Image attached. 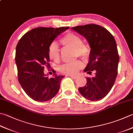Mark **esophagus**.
<instances>
[{"instance_id":"esophagus-1","label":"esophagus","mask_w":133,"mask_h":133,"mask_svg":"<svg viewBox=\"0 0 133 133\" xmlns=\"http://www.w3.org/2000/svg\"><path fill=\"white\" fill-rule=\"evenodd\" d=\"M69 76L71 78H72V79H77V76H74V75H69Z\"/></svg>"}]
</instances>
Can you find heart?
<instances>
[{
	"label": "heart",
	"instance_id": "heart-1",
	"mask_svg": "<svg viewBox=\"0 0 133 133\" xmlns=\"http://www.w3.org/2000/svg\"><path fill=\"white\" fill-rule=\"evenodd\" d=\"M61 44L66 47L73 48L75 57L79 56L84 59H88L91 54L90 48L87 44L82 43V39L79 36L73 33H68L61 39ZM48 55L54 62H58L60 59V51L58 44L52 43L48 48ZM84 63L82 61H77L72 63H66L59 67L60 71L64 74L74 75L83 68Z\"/></svg>",
	"mask_w": 133,
	"mask_h": 133
}]
</instances>
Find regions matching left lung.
Returning <instances> with one entry per match:
<instances>
[{
  "instance_id": "left-lung-1",
  "label": "left lung",
  "mask_w": 133,
  "mask_h": 133,
  "mask_svg": "<svg viewBox=\"0 0 133 133\" xmlns=\"http://www.w3.org/2000/svg\"><path fill=\"white\" fill-rule=\"evenodd\" d=\"M87 39L91 48L89 62L84 69L89 74L84 87L78 88L81 94L90 101H98L108 95L118 74L119 56L115 38L105 28L96 24L71 28Z\"/></svg>"
}]
</instances>
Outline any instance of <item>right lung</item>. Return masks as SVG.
<instances>
[{"label": "right lung", "instance_id": "1", "mask_svg": "<svg viewBox=\"0 0 133 133\" xmlns=\"http://www.w3.org/2000/svg\"><path fill=\"white\" fill-rule=\"evenodd\" d=\"M69 27L37 28L29 31L18 43L15 63L18 78L22 89L33 100L40 102L51 100L60 89L64 76L45 74V66L49 68L48 48L54 40Z\"/></svg>", "mask_w": 133, "mask_h": 133}]
</instances>
